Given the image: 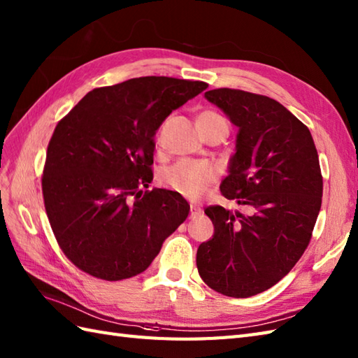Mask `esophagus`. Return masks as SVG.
<instances>
[{
	"instance_id": "esophagus-1",
	"label": "esophagus",
	"mask_w": 358,
	"mask_h": 358,
	"mask_svg": "<svg viewBox=\"0 0 358 358\" xmlns=\"http://www.w3.org/2000/svg\"><path fill=\"white\" fill-rule=\"evenodd\" d=\"M189 208H191V215H199L202 213V208H200L197 203H191Z\"/></svg>"
}]
</instances>
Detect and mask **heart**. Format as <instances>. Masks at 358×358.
Returning a JSON list of instances; mask_svg holds the SVG:
<instances>
[{
	"mask_svg": "<svg viewBox=\"0 0 358 358\" xmlns=\"http://www.w3.org/2000/svg\"><path fill=\"white\" fill-rule=\"evenodd\" d=\"M213 120H224L219 113L205 110L197 117V123ZM215 178V169L205 161L182 159L174 162L161 173V184L184 197L196 199L208 188Z\"/></svg>",
	"mask_w": 358,
	"mask_h": 358,
	"instance_id": "1",
	"label": "heart"
}]
</instances>
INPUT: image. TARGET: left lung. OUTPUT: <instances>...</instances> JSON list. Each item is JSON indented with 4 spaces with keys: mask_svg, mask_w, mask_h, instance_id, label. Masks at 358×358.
I'll list each match as a JSON object with an SVG mask.
<instances>
[{
    "mask_svg": "<svg viewBox=\"0 0 358 358\" xmlns=\"http://www.w3.org/2000/svg\"><path fill=\"white\" fill-rule=\"evenodd\" d=\"M238 127L222 194L243 211L205 209L211 240L197 249L203 282L231 298L266 292L307 249L322 205V173L308 127L281 103L240 90L205 92Z\"/></svg>",
    "mask_w": 358,
    "mask_h": 358,
    "instance_id": "obj_1",
    "label": "left lung"
}]
</instances>
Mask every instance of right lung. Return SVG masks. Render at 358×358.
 <instances>
[{"label":"right lung","instance_id":"add662e5","mask_svg":"<svg viewBox=\"0 0 358 358\" xmlns=\"http://www.w3.org/2000/svg\"><path fill=\"white\" fill-rule=\"evenodd\" d=\"M208 88L205 82L147 76L95 88L59 121L42 174L45 211L66 258L104 281L152 264L184 223L179 193L149 188L162 121Z\"/></svg>","mask_w":358,"mask_h":358}]
</instances>
